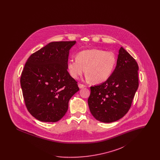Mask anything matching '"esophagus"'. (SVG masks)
<instances>
[{"label": "esophagus", "instance_id": "34e87169", "mask_svg": "<svg viewBox=\"0 0 160 160\" xmlns=\"http://www.w3.org/2000/svg\"><path fill=\"white\" fill-rule=\"evenodd\" d=\"M78 88H80V89H82V88H85V86L83 85V84H78Z\"/></svg>", "mask_w": 160, "mask_h": 160}]
</instances>
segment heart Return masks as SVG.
Instances as JSON below:
<instances>
[{"label": "heart", "instance_id": "1", "mask_svg": "<svg viewBox=\"0 0 160 160\" xmlns=\"http://www.w3.org/2000/svg\"><path fill=\"white\" fill-rule=\"evenodd\" d=\"M116 63L113 53L93 48L77 54L76 61H69L67 66L69 75L73 78L78 79L85 71L88 80L100 84L111 76Z\"/></svg>", "mask_w": 160, "mask_h": 160}]
</instances>
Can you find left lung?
<instances>
[{
  "label": "left lung",
  "instance_id": "8db88e82",
  "mask_svg": "<svg viewBox=\"0 0 160 160\" xmlns=\"http://www.w3.org/2000/svg\"><path fill=\"white\" fill-rule=\"evenodd\" d=\"M137 62L123 47L110 78L91 87L88 105L92 116L104 123L115 122L128 112L138 87Z\"/></svg>",
  "mask_w": 160,
  "mask_h": 160
}]
</instances>
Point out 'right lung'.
<instances>
[{"label": "right lung", "instance_id": "1", "mask_svg": "<svg viewBox=\"0 0 160 160\" xmlns=\"http://www.w3.org/2000/svg\"><path fill=\"white\" fill-rule=\"evenodd\" d=\"M76 41L52 42L32 54L20 78L29 112L38 121L55 122L66 114L71 98L79 91L67 71L69 50Z\"/></svg>", "mask_w": 160, "mask_h": 160}]
</instances>
